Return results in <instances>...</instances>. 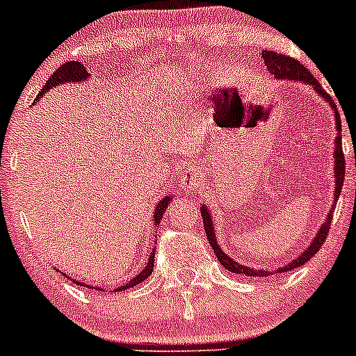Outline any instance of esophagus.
<instances>
[{
	"mask_svg": "<svg viewBox=\"0 0 356 356\" xmlns=\"http://www.w3.org/2000/svg\"><path fill=\"white\" fill-rule=\"evenodd\" d=\"M201 177V172L196 165L186 163L181 168V175H179V182H181L182 189H195L198 186Z\"/></svg>",
	"mask_w": 356,
	"mask_h": 356,
	"instance_id": "1",
	"label": "esophagus"
}]
</instances>
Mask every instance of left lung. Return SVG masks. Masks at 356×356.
<instances>
[{
  "instance_id": "left-lung-1",
  "label": "left lung",
  "mask_w": 356,
  "mask_h": 356,
  "mask_svg": "<svg viewBox=\"0 0 356 356\" xmlns=\"http://www.w3.org/2000/svg\"><path fill=\"white\" fill-rule=\"evenodd\" d=\"M261 56H264L265 65H267V68H268V74L274 75L275 79H291V81H301V82H305V84L314 86V89H317L318 95L324 96V98L331 103V106L334 108V113H336V127H337L336 149H334V156H336V165H334V170H336V201H337V198H339L341 188H343V181H344V153H343V143H341V117H339V113H337L336 103H334V99L327 95V92H325V89H322V86L318 84L317 79L312 75V72L308 70L305 65H301L298 60H294L293 56L282 55V53H275V51H267V49L261 53ZM201 217H203V225H204V232H207L208 241H210L211 250H213V253L217 254L220 265H224V267L227 268V270H231L232 274L248 275V277H267V275L270 274L268 270H253V268H248V267H245V265H239L238 261L232 260L231 257H227V254L220 250V246L217 245V241H215L213 225H211V218H210V215H208L207 207H201ZM331 224H332V211L327 215V220L324 222V225H322L321 231H318L317 238L310 243V246H308L307 250H305L303 253L296 258V260H293L291 264L286 265V267L279 268V270L272 272V274H282V272H289V270H293V268L300 267V265L307 264L308 260H312V258L315 257V253H317V251L322 248V245L325 243V238H327Z\"/></svg>"
}]
</instances>
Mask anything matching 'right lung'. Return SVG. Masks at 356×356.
I'll return each mask as SVG.
<instances>
[{
	"label": "right lung",
	"mask_w": 356,
	"mask_h": 356,
	"mask_svg": "<svg viewBox=\"0 0 356 356\" xmlns=\"http://www.w3.org/2000/svg\"><path fill=\"white\" fill-rule=\"evenodd\" d=\"M88 75H89L88 70H86L84 65H82L81 62H74V60H72V62L62 63V65H60L58 68H56L55 72H53L51 77H49L48 81H46L44 88H42L41 91H39V95L35 96L34 103L39 102V98H42V96H44L46 92L49 91V89L55 88V86L63 84V82H79V81H82V79L88 77ZM168 201H170V196H167V198H163V200L160 201V203H158V207H156V210H155V215H153V217H155L156 225L161 222V217H163L165 210H167ZM155 253H156V248L152 251V253H149L148 264H146L145 270L139 272V274L136 275V277H132L131 281H127L124 286H120V288L115 289V291L131 289V288H134L136 284H139V282L145 281V279H148V275L153 272V264H155ZM74 282H75V284H79L77 281H74ZM96 289H98V288H96ZM98 291H99V289H98Z\"/></svg>",
	"instance_id": "add662e5"
}]
</instances>
